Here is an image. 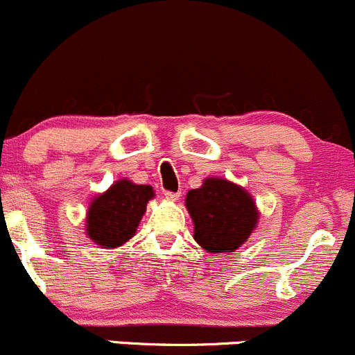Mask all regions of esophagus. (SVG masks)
<instances>
[{"mask_svg": "<svg viewBox=\"0 0 355 355\" xmlns=\"http://www.w3.org/2000/svg\"><path fill=\"white\" fill-rule=\"evenodd\" d=\"M165 197L168 200H178L180 199V192H171V190H166Z\"/></svg>", "mask_w": 355, "mask_h": 355, "instance_id": "34e87169", "label": "esophagus"}]
</instances>
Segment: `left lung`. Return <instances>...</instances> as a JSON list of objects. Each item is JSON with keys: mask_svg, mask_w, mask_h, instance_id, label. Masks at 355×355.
Masks as SVG:
<instances>
[{"mask_svg": "<svg viewBox=\"0 0 355 355\" xmlns=\"http://www.w3.org/2000/svg\"><path fill=\"white\" fill-rule=\"evenodd\" d=\"M193 238L211 253L233 252L243 245L259 219L255 202L243 189L221 178H207L187 193Z\"/></svg>", "mask_w": 355, "mask_h": 355, "instance_id": "8db88e82", "label": "left lung"}]
</instances>
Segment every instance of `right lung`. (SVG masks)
<instances>
[{
  "label": "right lung",
  "mask_w": 355,
  "mask_h": 355,
  "mask_svg": "<svg viewBox=\"0 0 355 355\" xmlns=\"http://www.w3.org/2000/svg\"><path fill=\"white\" fill-rule=\"evenodd\" d=\"M153 189L129 180L115 182L105 193L96 197L88 211V236L103 248H114L136 233Z\"/></svg>",
  "instance_id": "1"
}]
</instances>
